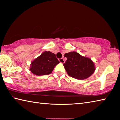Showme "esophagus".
Wrapping results in <instances>:
<instances>
[{"mask_svg": "<svg viewBox=\"0 0 120 120\" xmlns=\"http://www.w3.org/2000/svg\"><path fill=\"white\" fill-rule=\"evenodd\" d=\"M59 61L61 63H62V64H64V63L65 62V61L64 60V58H60V59H59Z\"/></svg>", "mask_w": 120, "mask_h": 120, "instance_id": "esophagus-1", "label": "esophagus"}]
</instances>
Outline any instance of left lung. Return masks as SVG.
Returning a JSON list of instances; mask_svg holds the SVG:
<instances>
[{"label":"left lung","mask_w":120,"mask_h":120,"mask_svg":"<svg viewBox=\"0 0 120 120\" xmlns=\"http://www.w3.org/2000/svg\"><path fill=\"white\" fill-rule=\"evenodd\" d=\"M64 56L67 60L64 66L69 76L78 79H84L94 73V64L90 59L82 56L76 52L67 53Z\"/></svg>","instance_id":"obj_1"}]
</instances>
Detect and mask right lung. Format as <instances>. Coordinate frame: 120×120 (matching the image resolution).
<instances>
[{
	"label": "right lung",
	"instance_id": "1",
	"mask_svg": "<svg viewBox=\"0 0 120 120\" xmlns=\"http://www.w3.org/2000/svg\"><path fill=\"white\" fill-rule=\"evenodd\" d=\"M59 62L55 54L45 51L31 63L30 70L38 76L49 75Z\"/></svg>",
	"mask_w": 120,
	"mask_h": 120
}]
</instances>
